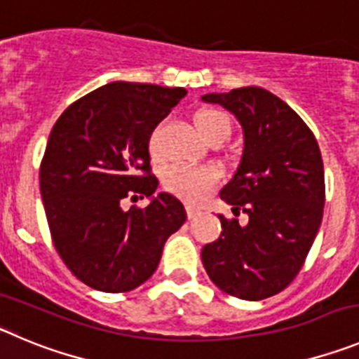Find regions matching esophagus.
Returning <instances> with one entry per match:
<instances>
[{
    "instance_id": "34e87169",
    "label": "esophagus",
    "mask_w": 359,
    "mask_h": 359,
    "mask_svg": "<svg viewBox=\"0 0 359 359\" xmlns=\"http://www.w3.org/2000/svg\"><path fill=\"white\" fill-rule=\"evenodd\" d=\"M199 213H201V210L194 208V206H187V215H189V219H196Z\"/></svg>"
}]
</instances>
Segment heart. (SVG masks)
I'll return each mask as SVG.
<instances>
[{"instance_id":"obj_1","label":"heart","mask_w":359,"mask_h":359,"mask_svg":"<svg viewBox=\"0 0 359 359\" xmlns=\"http://www.w3.org/2000/svg\"><path fill=\"white\" fill-rule=\"evenodd\" d=\"M194 124L205 140L224 137L228 139L231 124L228 115L217 108H201L194 114ZM149 153L153 158L160 156V128L151 131ZM220 172L213 165H187V163H172L163 172V185L167 190L176 194L189 203L201 201L203 197L219 183Z\"/></svg>"}]
</instances>
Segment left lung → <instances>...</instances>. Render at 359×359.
<instances>
[{
	"instance_id": "left-lung-1",
	"label": "left lung",
	"mask_w": 359,
	"mask_h": 359,
	"mask_svg": "<svg viewBox=\"0 0 359 359\" xmlns=\"http://www.w3.org/2000/svg\"><path fill=\"white\" fill-rule=\"evenodd\" d=\"M242 126L236 172L220 190L248 224L219 215L220 236L201 251L206 274L226 294L262 301L294 281L317 236L324 212V165L304 121L262 87L205 94Z\"/></svg>"
}]
</instances>
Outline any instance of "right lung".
<instances>
[{
	"label": "right lung",
	"mask_w": 359,
	"mask_h": 359,
	"mask_svg": "<svg viewBox=\"0 0 359 359\" xmlns=\"http://www.w3.org/2000/svg\"><path fill=\"white\" fill-rule=\"evenodd\" d=\"M185 96L183 87L111 81L72 103L53 126L41 196L58 255L88 287L110 294L140 287L187 220L177 197L154 196L147 146ZM128 195L149 196L150 205L126 212Z\"/></svg>",
	"instance_id": "1"
}]
</instances>
